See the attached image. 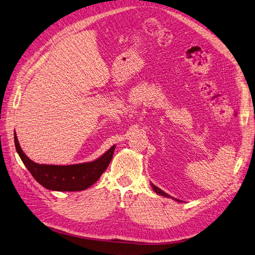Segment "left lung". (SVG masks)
<instances>
[{"mask_svg": "<svg viewBox=\"0 0 255 255\" xmlns=\"http://www.w3.org/2000/svg\"><path fill=\"white\" fill-rule=\"evenodd\" d=\"M151 185H152V188H153V190L156 192V193L157 194H160V195H163V196H165V197H170L167 193H165V192H163L161 189H159V188H157V187H155V185L154 184H152V183H151ZM177 201H178V199H177Z\"/></svg>", "mask_w": 255, "mask_h": 255, "instance_id": "8db88e82", "label": "left lung"}]
</instances>
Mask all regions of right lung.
Returning a JSON list of instances; mask_svg holds the SVG:
<instances>
[{
  "label": "right lung",
  "mask_w": 255,
  "mask_h": 255,
  "mask_svg": "<svg viewBox=\"0 0 255 255\" xmlns=\"http://www.w3.org/2000/svg\"><path fill=\"white\" fill-rule=\"evenodd\" d=\"M16 150L25 167L35 180L44 188L53 191H82L99 180L113 159L115 146L98 160L75 165H45L31 161L20 148L15 133Z\"/></svg>",
  "instance_id": "right-lung-1"
}]
</instances>
